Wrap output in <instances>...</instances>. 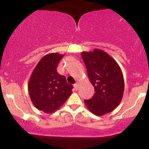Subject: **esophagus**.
I'll list each match as a JSON object with an SVG mask.
<instances>
[{
  "label": "esophagus",
  "mask_w": 149,
  "mask_h": 149,
  "mask_svg": "<svg viewBox=\"0 0 149 149\" xmlns=\"http://www.w3.org/2000/svg\"><path fill=\"white\" fill-rule=\"evenodd\" d=\"M73 87H74V89L76 90H77L78 89V88H79V84H78V83H75L74 85H73Z\"/></svg>",
  "instance_id": "esophagus-1"
}]
</instances>
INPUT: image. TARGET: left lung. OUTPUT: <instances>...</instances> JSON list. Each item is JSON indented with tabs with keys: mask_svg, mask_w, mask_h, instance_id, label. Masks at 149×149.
<instances>
[{
	"mask_svg": "<svg viewBox=\"0 0 149 149\" xmlns=\"http://www.w3.org/2000/svg\"><path fill=\"white\" fill-rule=\"evenodd\" d=\"M88 78L95 93L85 104L96 116L111 112L120 103L124 92V79L118 63L102 49L81 53Z\"/></svg>",
	"mask_w": 149,
	"mask_h": 149,
	"instance_id": "8db88e82",
	"label": "left lung"
}]
</instances>
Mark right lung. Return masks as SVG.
<instances>
[{"label": "right lung", "mask_w": 149, "mask_h": 149, "mask_svg": "<svg viewBox=\"0 0 149 149\" xmlns=\"http://www.w3.org/2000/svg\"><path fill=\"white\" fill-rule=\"evenodd\" d=\"M64 54L51 53L39 61L29 81V94L37 109L51 113L59 109L71 95L73 85L57 71Z\"/></svg>", "instance_id": "add662e5"}]
</instances>
